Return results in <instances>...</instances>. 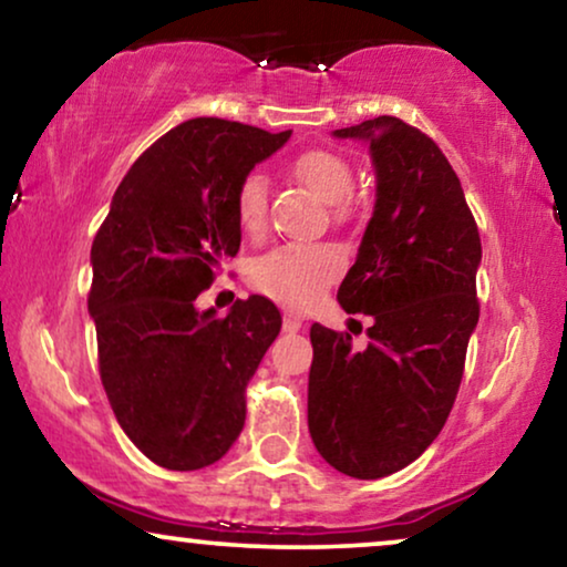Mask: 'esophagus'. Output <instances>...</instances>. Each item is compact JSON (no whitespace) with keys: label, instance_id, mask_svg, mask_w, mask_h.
Listing matches in <instances>:
<instances>
[{"label":"esophagus","instance_id":"obj_1","mask_svg":"<svg viewBox=\"0 0 567 567\" xmlns=\"http://www.w3.org/2000/svg\"><path fill=\"white\" fill-rule=\"evenodd\" d=\"M306 327V319L296 311H282V329L285 331H300Z\"/></svg>","mask_w":567,"mask_h":567}]
</instances>
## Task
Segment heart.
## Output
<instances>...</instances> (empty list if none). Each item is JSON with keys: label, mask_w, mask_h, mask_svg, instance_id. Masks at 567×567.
I'll return each instance as SVG.
<instances>
[{"label": "heart", "mask_w": 567, "mask_h": 567, "mask_svg": "<svg viewBox=\"0 0 567 567\" xmlns=\"http://www.w3.org/2000/svg\"><path fill=\"white\" fill-rule=\"evenodd\" d=\"M290 171L319 199L329 205L337 200V215H342L339 199L352 188V168L342 155L323 147L306 150L290 163ZM267 176L259 171L246 173L236 192V217L248 236H259L267 225ZM342 254L334 246H279L251 264L248 279L261 296L290 308H306L342 275Z\"/></svg>", "instance_id": "1"}]
</instances>
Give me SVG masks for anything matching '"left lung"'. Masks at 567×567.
<instances>
[{"mask_svg":"<svg viewBox=\"0 0 567 567\" xmlns=\"http://www.w3.org/2000/svg\"><path fill=\"white\" fill-rule=\"evenodd\" d=\"M365 140L375 209L339 285L347 313L373 316L368 347L313 323L308 430L347 477L379 480L412 464L446 425L480 319V230L441 147L396 116L337 130Z\"/></svg>","mask_w":567,"mask_h":567,"instance_id":"left-lung-1","label":"left lung"}]
</instances>
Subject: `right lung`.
<instances>
[{
	"label": "right lung",
	"instance_id": "add662e5",
	"mask_svg": "<svg viewBox=\"0 0 567 567\" xmlns=\"http://www.w3.org/2000/svg\"><path fill=\"white\" fill-rule=\"evenodd\" d=\"M290 132L199 116L150 145L95 233L87 311L97 368L121 430L150 462L192 472L228 454L246 422V386L282 327L261 296L228 316L194 300L240 248L236 192Z\"/></svg>",
	"mask_w": 567,
	"mask_h": 567
}]
</instances>
